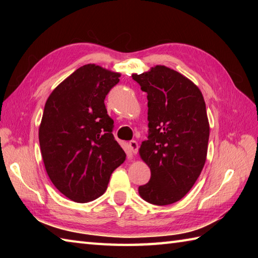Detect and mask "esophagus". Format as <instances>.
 Returning a JSON list of instances; mask_svg holds the SVG:
<instances>
[{"label": "esophagus", "mask_w": 258, "mask_h": 258, "mask_svg": "<svg viewBox=\"0 0 258 258\" xmlns=\"http://www.w3.org/2000/svg\"><path fill=\"white\" fill-rule=\"evenodd\" d=\"M128 146H130L131 151H132L134 154H136V153L139 152V143L136 141H130Z\"/></svg>", "instance_id": "1"}]
</instances>
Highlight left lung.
<instances>
[{"instance_id":"obj_1","label":"left lung","mask_w":258,"mask_h":258,"mask_svg":"<svg viewBox=\"0 0 258 258\" xmlns=\"http://www.w3.org/2000/svg\"><path fill=\"white\" fill-rule=\"evenodd\" d=\"M132 78L149 100V140L140 155L151 179L139 193L151 204H173L193 187L206 161L210 124L204 97L193 82L163 65Z\"/></svg>"}]
</instances>
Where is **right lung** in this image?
Returning a JSON list of instances; mask_svg holds the SVG:
<instances>
[{
	"mask_svg": "<svg viewBox=\"0 0 258 258\" xmlns=\"http://www.w3.org/2000/svg\"><path fill=\"white\" fill-rule=\"evenodd\" d=\"M120 74L95 64L78 69L45 103L38 140L48 177L68 199L86 203L107 188L125 153L104 104Z\"/></svg>",
	"mask_w": 258,
	"mask_h": 258,
	"instance_id": "1",
	"label": "right lung"
}]
</instances>
